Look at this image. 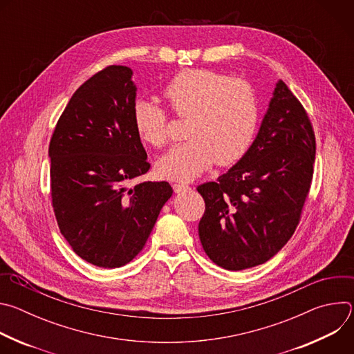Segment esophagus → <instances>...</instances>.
<instances>
[{
  "instance_id": "esophagus-1",
  "label": "esophagus",
  "mask_w": 354,
  "mask_h": 354,
  "mask_svg": "<svg viewBox=\"0 0 354 354\" xmlns=\"http://www.w3.org/2000/svg\"><path fill=\"white\" fill-rule=\"evenodd\" d=\"M172 187H174V192H175V193H180V192L187 190V189H189V185H185V183H174Z\"/></svg>"
}]
</instances>
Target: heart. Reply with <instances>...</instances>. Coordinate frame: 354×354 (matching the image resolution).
<instances>
[{
  "mask_svg": "<svg viewBox=\"0 0 354 354\" xmlns=\"http://www.w3.org/2000/svg\"><path fill=\"white\" fill-rule=\"evenodd\" d=\"M171 111L186 124L187 141L175 145L160 161L161 176L192 180L214 162H238L254 141L259 122L255 89L242 80L212 70H186L164 89ZM133 123L140 138L153 147L168 140V112L147 99L133 106Z\"/></svg>",
  "mask_w": 354,
  "mask_h": 354,
  "instance_id": "heart-1",
  "label": "heart"
}]
</instances>
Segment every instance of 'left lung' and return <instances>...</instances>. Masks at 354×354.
I'll use <instances>...</instances> for the list:
<instances>
[{"label": "left lung", "instance_id": "obj_1", "mask_svg": "<svg viewBox=\"0 0 354 354\" xmlns=\"http://www.w3.org/2000/svg\"><path fill=\"white\" fill-rule=\"evenodd\" d=\"M315 148L307 111L279 81L246 154L216 182L197 186L206 205L198 236L216 265L254 268L287 243L311 189Z\"/></svg>", "mask_w": 354, "mask_h": 354}]
</instances>
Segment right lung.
<instances>
[{
	"label": "right lung",
	"mask_w": 354,
	"mask_h": 354,
	"mask_svg": "<svg viewBox=\"0 0 354 354\" xmlns=\"http://www.w3.org/2000/svg\"><path fill=\"white\" fill-rule=\"evenodd\" d=\"M133 71L109 66L71 96L48 145L50 194L60 232L75 254L115 269L144 248L172 196L168 182L130 183L149 162L133 123Z\"/></svg>",
	"instance_id": "right-lung-1"
}]
</instances>
